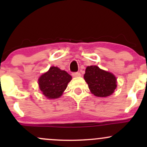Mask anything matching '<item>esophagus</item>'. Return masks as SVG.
<instances>
[{"label": "esophagus", "mask_w": 147, "mask_h": 147, "mask_svg": "<svg viewBox=\"0 0 147 147\" xmlns=\"http://www.w3.org/2000/svg\"><path fill=\"white\" fill-rule=\"evenodd\" d=\"M72 77H81L80 72H73V73H72Z\"/></svg>", "instance_id": "34e87169"}]
</instances>
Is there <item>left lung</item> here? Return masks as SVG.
<instances>
[{"mask_svg":"<svg viewBox=\"0 0 147 147\" xmlns=\"http://www.w3.org/2000/svg\"><path fill=\"white\" fill-rule=\"evenodd\" d=\"M84 78L91 93L96 97L110 96L117 88V79L113 74L102 70L97 65L88 66Z\"/></svg>","mask_w":147,"mask_h":147,"instance_id":"left-lung-1","label":"left lung"}]
</instances>
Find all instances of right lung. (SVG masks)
<instances>
[{"mask_svg": "<svg viewBox=\"0 0 147 147\" xmlns=\"http://www.w3.org/2000/svg\"><path fill=\"white\" fill-rule=\"evenodd\" d=\"M71 79V76L65 70L52 66L39 77L38 82L43 95L48 99H57L62 95Z\"/></svg>", "mask_w": 147, "mask_h": 147, "instance_id": "1", "label": "right lung"}]
</instances>
